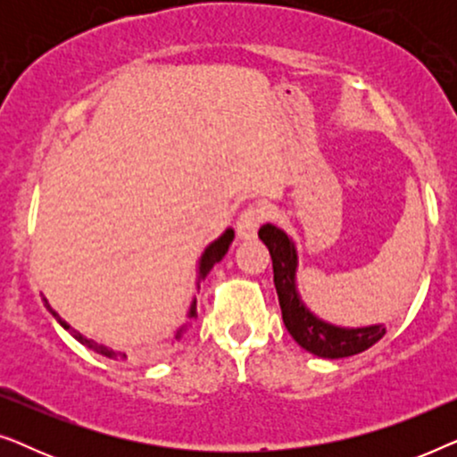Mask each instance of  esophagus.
Here are the masks:
<instances>
[{"label":"esophagus","instance_id":"34e87169","mask_svg":"<svg viewBox=\"0 0 457 457\" xmlns=\"http://www.w3.org/2000/svg\"><path fill=\"white\" fill-rule=\"evenodd\" d=\"M266 214L268 212L262 204H249L241 212L239 218H237V235H239V239H252V237H255Z\"/></svg>","mask_w":457,"mask_h":457}]
</instances>
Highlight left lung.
Returning <instances> with one entry per match:
<instances>
[{
    "label": "left lung",
    "mask_w": 457,
    "mask_h": 457,
    "mask_svg": "<svg viewBox=\"0 0 457 457\" xmlns=\"http://www.w3.org/2000/svg\"><path fill=\"white\" fill-rule=\"evenodd\" d=\"M260 239L264 241L272 258L274 270V287L278 293L280 312H283V322L289 330L293 339L302 345L305 352L318 355V358H347L370 349L374 343H378L385 337V327L366 328H341L333 324L322 322L312 312L305 308L295 291V268L297 253L293 247V241L283 230L264 224L260 228Z\"/></svg>",
    "instance_id": "left-lung-1"
}]
</instances>
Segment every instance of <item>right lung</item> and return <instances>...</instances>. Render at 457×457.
<instances>
[{"label":"right lung","instance_id":"add662e5","mask_svg":"<svg viewBox=\"0 0 457 457\" xmlns=\"http://www.w3.org/2000/svg\"><path fill=\"white\" fill-rule=\"evenodd\" d=\"M233 237H235V233H233V228H228L227 233H224L220 239H216L214 243H212V245L205 249L204 252V255H202V260H199V278H204L205 274H208L210 270H212V266L216 264V262H220L222 258H224V253L228 252V245L230 243H233ZM49 308V305H47ZM49 312H52L54 314V318L55 320H58L62 327H64L68 333H72V337L77 341H80L83 343V345H87L89 349H93V352H97V353H102V355H105V358H114V360H127V353H120V352H114V349H110V347H105V345H99V343H96V341H91V339H87V337H83L79 333V330H74L71 324L68 322H64L62 320V318L55 314V312L49 308ZM189 316H195V302H193V305H191V312H189Z\"/></svg>","mask_w":457,"mask_h":457}]
</instances>
